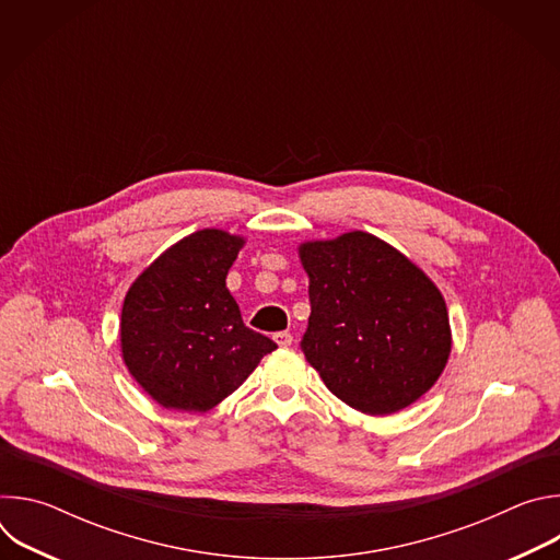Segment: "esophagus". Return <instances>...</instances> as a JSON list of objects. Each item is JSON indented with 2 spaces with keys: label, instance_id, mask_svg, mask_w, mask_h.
Listing matches in <instances>:
<instances>
[{
  "label": "esophagus",
  "instance_id": "esophagus-1",
  "mask_svg": "<svg viewBox=\"0 0 560 560\" xmlns=\"http://www.w3.org/2000/svg\"><path fill=\"white\" fill-rule=\"evenodd\" d=\"M272 339L279 348H290L292 346V335L290 332H277Z\"/></svg>",
  "mask_w": 560,
  "mask_h": 560
}]
</instances>
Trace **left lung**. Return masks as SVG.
<instances>
[{
  "label": "left lung",
  "instance_id": "obj_1",
  "mask_svg": "<svg viewBox=\"0 0 560 560\" xmlns=\"http://www.w3.org/2000/svg\"><path fill=\"white\" fill-rule=\"evenodd\" d=\"M299 259L312 307L301 350L326 387L370 417L419 401L452 352L447 305L434 281L363 230L303 242Z\"/></svg>",
  "mask_w": 560,
  "mask_h": 560
}]
</instances>
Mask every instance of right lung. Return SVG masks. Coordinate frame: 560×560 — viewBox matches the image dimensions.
Instances as JSON below:
<instances>
[{
    "label": "right lung",
    "instance_id": "add662e5",
    "mask_svg": "<svg viewBox=\"0 0 560 560\" xmlns=\"http://www.w3.org/2000/svg\"><path fill=\"white\" fill-rule=\"evenodd\" d=\"M244 244V236L225 230H197L159 255L126 292L121 359L166 410H212L277 350L244 326L225 288Z\"/></svg>",
    "mask_w": 560,
    "mask_h": 560
}]
</instances>
